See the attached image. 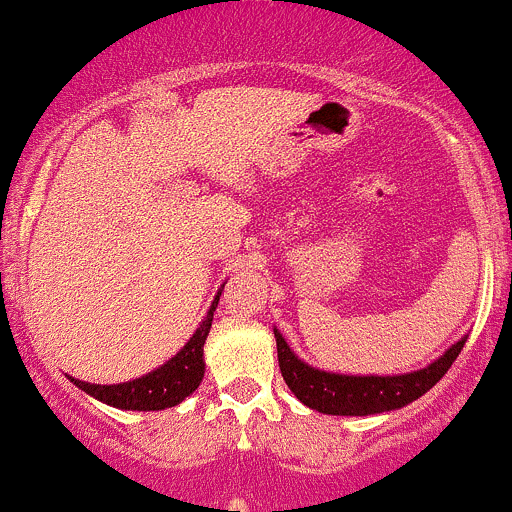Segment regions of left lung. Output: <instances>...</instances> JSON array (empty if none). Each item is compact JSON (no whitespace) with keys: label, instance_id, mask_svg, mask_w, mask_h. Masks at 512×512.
<instances>
[{"label":"left lung","instance_id":"1","mask_svg":"<svg viewBox=\"0 0 512 512\" xmlns=\"http://www.w3.org/2000/svg\"><path fill=\"white\" fill-rule=\"evenodd\" d=\"M273 334H276L280 373L295 398L310 410L346 417L381 415V412L400 410L412 400L422 398L434 383L442 381L469 339V334H464L439 359L417 371L395 373V376H371V373L359 376V373L322 371V368L305 364L276 327H273Z\"/></svg>","mask_w":512,"mask_h":512}]
</instances>
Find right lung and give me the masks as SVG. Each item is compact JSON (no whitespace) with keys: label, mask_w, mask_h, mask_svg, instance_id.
<instances>
[{"label":"right lung","mask_w":512,"mask_h":512,"mask_svg":"<svg viewBox=\"0 0 512 512\" xmlns=\"http://www.w3.org/2000/svg\"><path fill=\"white\" fill-rule=\"evenodd\" d=\"M224 290V285H222ZM219 290L214 295L210 310H207L205 320L200 322V327L195 329V334L185 342L183 349L175 356H170L166 364H161L153 371L144 373L139 378H131L124 383H112V386H102V383H87L80 378H70L73 386L85 390L87 395H92L95 400H100L104 405H112L119 410H139V412H151V410H166L175 408V405L183 403L188 395L195 393L200 388L202 378H205V342L207 334H210L214 310H217Z\"/></svg>","instance_id":"obj_1"}]
</instances>
